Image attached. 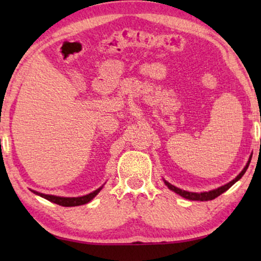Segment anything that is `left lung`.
<instances>
[{
    "mask_svg": "<svg viewBox=\"0 0 261 261\" xmlns=\"http://www.w3.org/2000/svg\"><path fill=\"white\" fill-rule=\"evenodd\" d=\"M251 158H252V156H251ZM251 158H249L248 163L246 164V166L244 167V170H242L241 172L238 174L235 179L229 181V183H227L226 185H223V187H220V188L215 189V190L206 191V192H190V191L181 190V189H179V188H176V187H174V185L170 184L169 181H166V180H164V183H165V184L167 185V188H169L170 190L174 191V192H176V194L181 196V197H184V198H187V199H190V201H212V199L216 198L217 196H220L221 194H223L224 191H227L228 189H229V188L231 187V185L237 183V181H238L239 179H240V178H241L242 176H244L245 172H246V170L248 169L249 163H251Z\"/></svg>",
    "mask_w": 261,
    "mask_h": 261,
    "instance_id": "obj_1",
    "label": "left lung"
}]
</instances>
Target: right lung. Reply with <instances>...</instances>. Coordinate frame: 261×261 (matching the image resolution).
<instances>
[{
  "mask_svg": "<svg viewBox=\"0 0 261 261\" xmlns=\"http://www.w3.org/2000/svg\"><path fill=\"white\" fill-rule=\"evenodd\" d=\"M102 188L103 187L98 188L97 190L90 192L89 195L82 196V197H59V196L45 195V194H41V192H38V191H34V190H31V191L34 192L35 195L40 196V197H42V198L47 199V201H49V202L56 203V204H59V205H63V206H77V205L87 204L88 202H90L91 199L94 198L95 196L102 190Z\"/></svg>",
  "mask_w": 261,
  "mask_h": 261,
  "instance_id": "obj_1",
  "label": "right lung"
}]
</instances>
